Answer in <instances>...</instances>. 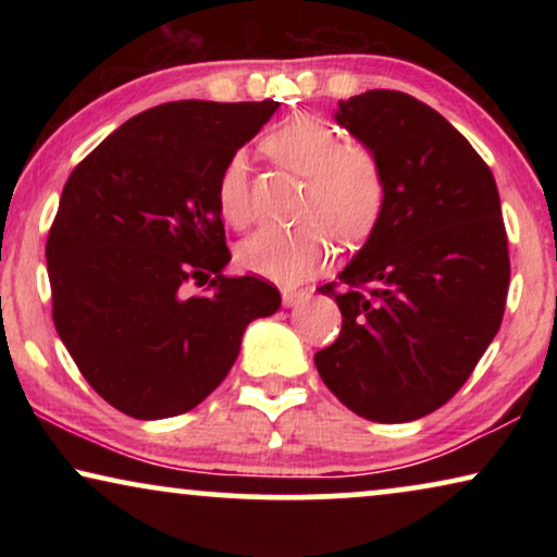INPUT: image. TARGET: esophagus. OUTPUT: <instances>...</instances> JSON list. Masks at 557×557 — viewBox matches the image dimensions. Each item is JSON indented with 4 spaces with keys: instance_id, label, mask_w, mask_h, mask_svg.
Here are the masks:
<instances>
[{
    "instance_id": "34e87169",
    "label": "esophagus",
    "mask_w": 557,
    "mask_h": 557,
    "mask_svg": "<svg viewBox=\"0 0 557 557\" xmlns=\"http://www.w3.org/2000/svg\"><path fill=\"white\" fill-rule=\"evenodd\" d=\"M281 299H284V307H296V304L307 299V292H296V288H284V292H281Z\"/></svg>"
}]
</instances>
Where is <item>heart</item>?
Segmentation results:
<instances>
[{"mask_svg": "<svg viewBox=\"0 0 557 557\" xmlns=\"http://www.w3.org/2000/svg\"><path fill=\"white\" fill-rule=\"evenodd\" d=\"M263 147L281 166L307 182L294 227H261L238 246L240 269L278 284H296L322 269L332 253V233L345 246L368 240L383 218L387 185L383 166L364 147H342L332 124L296 113L265 136ZM218 210L225 223L243 227L250 220L248 162L227 159L218 180Z\"/></svg>", "mask_w": 557, "mask_h": 557, "instance_id": "1", "label": "heart"}]
</instances>
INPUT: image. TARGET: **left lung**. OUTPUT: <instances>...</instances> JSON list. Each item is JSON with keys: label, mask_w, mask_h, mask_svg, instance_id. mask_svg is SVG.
<instances>
[{"label": "left lung", "mask_w": 557, "mask_h": 557, "mask_svg": "<svg viewBox=\"0 0 557 557\" xmlns=\"http://www.w3.org/2000/svg\"><path fill=\"white\" fill-rule=\"evenodd\" d=\"M334 121L383 166L375 233L326 284L342 311L314 364L352 413L408 423L467 383L499 332L509 286L497 182L431 106L400 90L339 101Z\"/></svg>", "instance_id": "obj_1"}]
</instances>
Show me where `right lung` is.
<instances>
[{
    "mask_svg": "<svg viewBox=\"0 0 557 557\" xmlns=\"http://www.w3.org/2000/svg\"><path fill=\"white\" fill-rule=\"evenodd\" d=\"M278 101H172L128 119L67 177L45 258L52 322L88 385L121 413H187L231 372L246 326L281 294L231 263L218 180ZM215 275V280L209 276ZM211 280L189 297V280Z\"/></svg>",
    "mask_w": 557,
    "mask_h": 557,
    "instance_id": "obj_1",
    "label": "right lung"
}]
</instances>
